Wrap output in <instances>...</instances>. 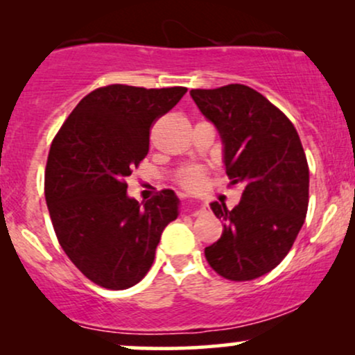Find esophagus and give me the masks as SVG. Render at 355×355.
<instances>
[{
    "label": "esophagus",
    "instance_id": "esophagus-1",
    "mask_svg": "<svg viewBox=\"0 0 355 355\" xmlns=\"http://www.w3.org/2000/svg\"><path fill=\"white\" fill-rule=\"evenodd\" d=\"M202 210H203L202 205H193V207H191V214H193V215H198Z\"/></svg>",
    "mask_w": 355,
    "mask_h": 355
}]
</instances>
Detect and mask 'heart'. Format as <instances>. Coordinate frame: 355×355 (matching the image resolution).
I'll return each mask as SVG.
<instances>
[{
    "label": "heart",
    "mask_w": 355,
    "mask_h": 355,
    "mask_svg": "<svg viewBox=\"0 0 355 355\" xmlns=\"http://www.w3.org/2000/svg\"><path fill=\"white\" fill-rule=\"evenodd\" d=\"M203 172L200 168H189L182 173V183L189 189H197L202 183Z\"/></svg>",
    "instance_id": "1"
}]
</instances>
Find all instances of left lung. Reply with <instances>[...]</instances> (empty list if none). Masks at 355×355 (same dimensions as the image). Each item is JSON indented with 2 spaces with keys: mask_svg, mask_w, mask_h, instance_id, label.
<instances>
[{
  "mask_svg": "<svg viewBox=\"0 0 355 355\" xmlns=\"http://www.w3.org/2000/svg\"><path fill=\"white\" fill-rule=\"evenodd\" d=\"M217 128L230 185L243 187L239 205L211 202L222 237L205 247L218 275L254 280L275 268L294 245L309 205V165L299 133L279 108L245 85L191 89Z\"/></svg>",
  "mask_w": 355,
  "mask_h": 355,
  "instance_id": "8db88e82",
  "label": "left lung"
}]
</instances>
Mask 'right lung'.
Returning <instances> with one entry per match:
<instances>
[{
    "label": "right lung",
    "mask_w": 355,
    "mask_h": 355,
    "mask_svg": "<svg viewBox=\"0 0 355 355\" xmlns=\"http://www.w3.org/2000/svg\"><path fill=\"white\" fill-rule=\"evenodd\" d=\"M187 88L110 85L85 96L53 140L44 197L64 254L92 282L112 291L133 287L155 260L162 232L180 200L162 190L138 203L125 178L148 153L150 126Z\"/></svg>",
    "instance_id": "obj_1"
}]
</instances>
